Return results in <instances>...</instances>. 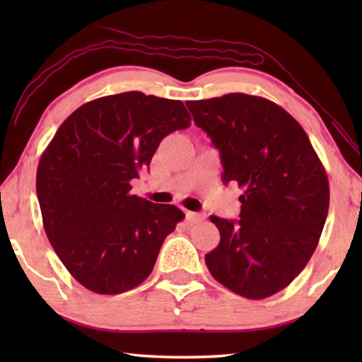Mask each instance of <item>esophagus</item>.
Here are the masks:
<instances>
[{
	"instance_id": "1",
	"label": "esophagus",
	"mask_w": 362,
	"mask_h": 362,
	"mask_svg": "<svg viewBox=\"0 0 362 362\" xmlns=\"http://www.w3.org/2000/svg\"><path fill=\"white\" fill-rule=\"evenodd\" d=\"M187 219L191 222V224H197V222L204 221V216L199 213H194V211H187Z\"/></svg>"
}]
</instances>
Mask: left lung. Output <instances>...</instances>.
Here are the masks:
<instances>
[{"label":"left lung","mask_w":362,"mask_h":362,"mask_svg":"<svg viewBox=\"0 0 362 362\" xmlns=\"http://www.w3.org/2000/svg\"><path fill=\"white\" fill-rule=\"evenodd\" d=\"M187 107L219 149L222 180L244 191L240 219L210 218L221 241L205 264L236 294L271 297L317 247L329 205L325 169L302 126L269 99L230 93Z\"/></svg>","instance_id":"1"}]
</instances>
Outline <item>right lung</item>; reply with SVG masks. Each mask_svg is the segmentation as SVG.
<instances>
[{"mask_svg":"<svg viewBox=\"0 0 362 362\" xmlns=\"http://www.w3.org/2000/svg\"><path fill=\"white\" fill-rule=\"evenodd\" d=\"M189 124L182 101L127 91L81 105L57 129L38 161L37 197L54 252L82 286L113 296L151 275L183 213L132 194L130 182Z\"/></svg>","mask_w":362,"mask_h":362,"instance_id":"right-lung-1","label":"right lung"}]
</instances>
